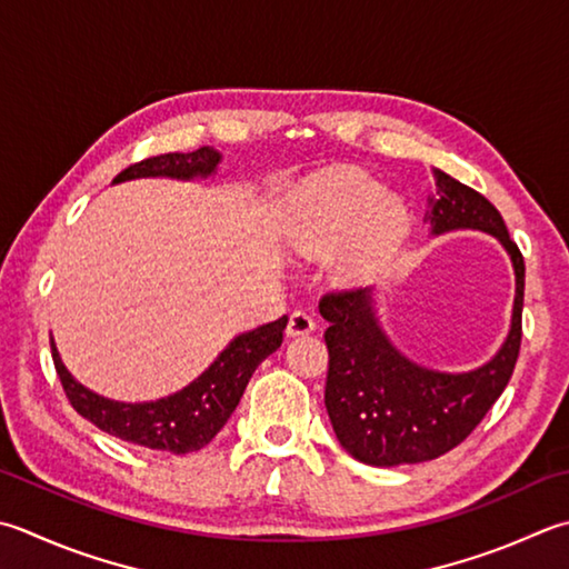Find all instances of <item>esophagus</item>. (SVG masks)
<instances>
[{"instance_id":"esophagus-1","label":"esophagus","mask_w":569,"mask_h":569,"mask_svg":"<svg viewBox=\"0 0 569 569\" xmlns=\"http://www.w3.org/2000/svg\"><path fill=\"white\" fill-rule=\"evenodd\" d=\"M313 330H316V320H313V316L308 313V310H293L291 318H288L286 332L291 338L308 336V332H313Z\"/></svg>"}]
</instances>
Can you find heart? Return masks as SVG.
Returning a JSON list of instances; mask_svg holds the SVG:
<instances>
[{"mask_svg":"<svg viewBox=\"0 0 569 569\" xmlns=\"http://www.w3.org/2000/svg\"><path fill=\"white\" fill-rule=\"evenodd\" d=\"M407 224V211L372 177L348 172L326 184V211L300 233L298 247L308 256H328L350 241L338 273L345 281H370L395 259Z\"/></svg>","mask_w":569,"mask_h":569,"instance_id":"heart-1","label":"heart"}]
</instances>
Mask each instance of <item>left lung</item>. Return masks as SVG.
<instances>
[{
  "label": "left lung",
  "mask_w": 569,
  "mask_h": 569,
  "mask_svg": "<svg viewBox=\"0 0 569 569\" xmlns=\"http://www.w3.org/2000/svg\"><path fill=\"white\" fill-rule=\"evenodd\" d=\"M437 197L429 199L431 233L476 229L496 237L513 261L516 300L506 342L471 372H439L407 360L377 320L372 288L326 293L328 320L326 409L336 437L352 459L399 466L439 459L481 425L516 370L522 338L526 263L508 237L500 211L476 189L433 170Z\"/></svg>",
  "instance_id": "8db88e82"
}]
</instances>
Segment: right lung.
Masks as SVG:
<instances>
[{
	"label": "right lung",
	"instance_id": "obj_1",
	"mask_svg": "<svg viewBox=\"0 0 569 569\" xmlns=\"http://www.w3.org/2000/svg\"><path fill=\"white\" fill-rule=\"evenodd\" d=\"M219 162L221 154L214 148H199L194 152H167L130 164L128 170H122L116 177V182L138 180V177L194 180V177L214 174ZM286 322L288 318L283 316L249 332H241L194 382H189L180 392L158 399V402L128 405L100 397L73 380V375L66 370V365L59 358L53 338L51 355L71 407L100 431L122 441L138 443V447L144 449L189 453L207 447L217 437L219 429L227 425L256 367L281 348Z\"/></svg>",
	"mask_w": 569,
	"mask_h": 569
}]
</instances>
